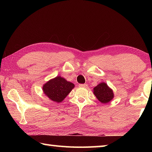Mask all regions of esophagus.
I'll list each match as a JSON object with an SVG mask.
<instances>
[{"label": "esophagus", "mask_w": 152, "mask_h": 152, "mask_svg": "<svg viewBox=\"0 0 152 152\" xmlns=\"http://www.w3.org/2000/svg\"><path fill=\"white\" fill-rule=\"evenodd\" d=\"M80 87H87V84H79L78 85Z\"/></svg>", "instance_id": "34e87169"}]
</instances>
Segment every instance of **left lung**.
<instances>
[{
  "label": "left lung",
  "mask_w": 152,
  "mask_h": 152,
  "mask_svg": "<svg viewBox=\"0 0 152 152\" xmlns=\"http://www.w3.org/2000/svg\"><path fill=\"white\" fill-rule=\"evenodd\" d=\"M93 93L97 99L102 104L110 102L114 98L113 91L105 82H101L93 88Z\"/></svg>",
  "instance_id": "left-lung-1"
}]
</instances>
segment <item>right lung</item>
<instances>
[{
	"label": "right lung",
	"mask_w": 152,
	"mask_h": 152,
	"mask_svg": "<svg viewBox=\"0 0 152 152\" xmlns=\"http://www.w3.org/2000/svg\"><path fill=\"white\" fill-rule=\"evenodd\" d=\"M72 82L58 76L48 80L43 85V92L53 102H61L74 88Z\"/></svg>",
	"instance_id": "right-lung-1"
}]
</instances>
